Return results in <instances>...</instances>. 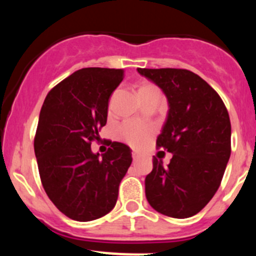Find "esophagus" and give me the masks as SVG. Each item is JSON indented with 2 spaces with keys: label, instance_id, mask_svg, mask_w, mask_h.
<instances>
[{
  "label": "esophagus",
  "instance_id": "34e87169",
  "mask_svg": "<svg viewBox=\"0 0 256 256\" xmlns=\"http://www.w3.org/2000/svg\"><path fill=\"white\" fill-rule=\"evenodd\" d=\"M132 158H134V162H137V161L140 158V154H137V152H132Z\"/></svg>",
  "mask_w": 256,
  "mask_h": 256
}]
</instances>
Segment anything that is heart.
Returning <instances> with one entry per match:
<instances>
[{
  "instance_id": "1",
  "label": "heart",
  "mask_w": 256,
  "mask_h": 256,
  "mask_svg": "<svg viewBox=\"0 0 256 256\" xmlns=\"http://www.w3.org/2000/svg\"><path fill=\"white\" fill-rule=\"evenodd\" d=\"M152 88L156 86H154L150 83H142L138 86V92L152 89ZM152 134H154V130L152 128L136 124V122H126L120 128V136L128 144L134 146V148H140V146H144L148 142L149 138L152 136Z\"/></svg>"
}]
</instances>
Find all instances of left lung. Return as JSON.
<instances>
[{
  "mask_svg": "<svg viewBox=\"0 0 256 256\" xmlns=\"http://www.w3.org/2000/svg\"><path fill=\"white\" fill-rule=\"evenodd\" d=\"M137 71L166 95L170 110L156 146L173 154L166 167L152 158L146 200L164 216L189 218L204 208L222 183L231 154L230 116L218 92L192 71Z\"/></svg>",
  "mask_w": 256,
  "mask_h": 256,
  "instance_id": "1",
  "label": "left lung"
}]
</instances>
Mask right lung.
Segmentation results:
<instances>
[{
    "label": "right lung",
    "instance_id": "obj_1",
    "mask_svg": "<svg viewBox=\"0 0 256 256\" xmlns=\"http://www.w3.org/2000/svg\"><path fill=\"white\" fill-rule=\"evenodd\" d=\"M122 79V70H78L49 91L40 110L34 136L40 182L58 210L77 222L113 210L132 162L124 143L110 142L101 158L91 152L107 122L108 100Z\"/></svg>",
    "mask_w": 256,
    "mask_h": 256
}]
</instances>
